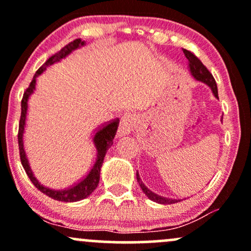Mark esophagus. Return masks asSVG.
I'll list each match as a JSON object with an SVG mask.
<instances>
[{"label":"esophagus","instance_id":"obj_1","mask_svg":"<svg viewBox=\"0 0 251 251\" xmlns=\"http://www.w3.org/2000/svg\"><path fill=\"white\" fill-rule=\"evenodd\" d=\"M135 125V119L133 116H125L122 118L119 123V127H118L117 135L118 137H123V135L128 134L132 131Z\"/></svg>","mask_w":251,"mask_h":251}]
</instances>
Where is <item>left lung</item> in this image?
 <instances>
[{
  "label": "left lung",
  "instance_id": "1",
  "mask_svg": "<svg viewBox=\"0 0 251 251\" xmlns=\"http://www.w3.org/2000/svg\"><path fill=\"white\" fill-rule=\"evenodd\" d=\"M183 53L185 54V57L188 59V61H189V70H190V73H191V75L194 76L196 80H198V81L205 83V85H208L209 87L211 88L212 93L215 94V97L218 98L217 85H216L214 76H212V74L208 71V68H206L205 66L201 63V60L198 59V57L196 55H194L191 51L183 50ZM137 180H138V183H139L140 188H142L144 194L148 196L149 200L153 201H155V203L174 204V203H177V201H180L179 200H171V198L163 197V196H159V195L154 194V192H152L151 190H149L148 188H146V185H144L143 180L140 179L138 172H137Z\"/></svg>",
  "mask_w": 251,
  "mask_h": 251
}]
</instances>
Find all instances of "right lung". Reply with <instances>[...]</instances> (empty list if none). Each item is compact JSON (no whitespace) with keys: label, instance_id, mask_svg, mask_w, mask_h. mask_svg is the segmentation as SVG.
I'll use <instances>...</instances> for the list:
<instances>
[{"label":"right lung","instance_id":"obj_1","mask_svg":"<svg viewBox=\"0 0 251 251\" xmlns=\"http://www.w3.org/2000/svg\"><path fill=\"white\" fill-rule=\"evenodd\" d=\"M82 46H85V41H81L80 39H76V40H74V41L68 43V45H66L61 50L57 51V53L54 54L53 56H50V59H48L47 61L43 63L41 67L36 71L35 75H34L33 80H31L29 87L25 89L24 98H22V101H21V118H20L19 135H17V138H19L20 158H21L22 166H24L25 174L28 175V177H29L31 183H33L34 185H35L36 188L40 190V191L43 192L45 195H47L48 197L53 198V200H55V201H81V200H83V198L88 197V196L97 189L98 184H99L100 170H101L103 158H105L107 150L111 148L112 144H113L114 135H116L118 126H119V122H118V119H117V120H114V122L106 124L105 126L100 127L96 132V134H94V138H93L94 146H96V149H97L96 160H94V164L92 165V168L88 171V174L86 175L82 179H80L77 183L74 184V185H72L68 189H65V190H53V189L43 186L42 184H40L39 180L34 177V174H33V171H31L29 163H28L27 157H25V151L24 148V133H25V119H27L28 99H29V97L33 94L34 89H35L36 77L39 76L40 74H42L48 66L53 65V63H55V62H59L61 59H65L68 54H71L72 51L77 50V48L82 47Z\"/></svg>","mask_w":251,"mask_h":251}]
</instances>
